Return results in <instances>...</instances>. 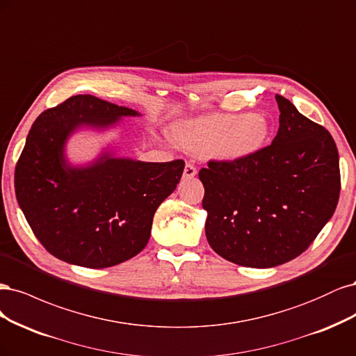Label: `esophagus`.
Returning a JSON list of instances; mask_svg holds the SVG:
<instances>
[{"mask_svg":"<svg viewBox=\"0 0 356 356\" xmlns=\"http://www.w3.org/2000/svg\"><path fill=\"white\" fill-rule=\"evenodd\" d=\"M197 176V167H195L192 163H186L185 171H183V177L185 179H192Z\"/></svg>","mask_w":356,"mask_h":356,"instance_id":"1","label":"esophagus"}]
</instances>
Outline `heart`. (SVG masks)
<instances>
[{"label":"heart","mask_w":356,"mask_h":356,"mask_svg":"<svg viewBox=\"0 0 356 356\" xmlns=\"http://www.w3.org/2000/svg\"><path fill=\"white\" fill-rule=\"evenodd\" d=\"M270 124L261 113H211L180 124L177 143L189 152H205L225 161H243L268 145Z\"/></svg>","instance_id":"heart-1"}]
</instances>
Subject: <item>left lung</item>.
I'll use <instances>...</instances> for the list:
<instances>
[{"label":"left lung","mask_w":356,"mask_h":356,"mask_svg":"<svg viewBox=\"0 0 356 356\" xmlns=\"http://www.w3.org/2000/svg\"><path fill=\"white\" fill-rule=\"evenodd\" d=\"M277 102L270 145L243 161L210 159L198 173L209 244L239 266L273 268L300 256L339 202L334 139L289 99L277 95Z\"/></svg>","instance_id":"left-lung-1"}]
</instances>
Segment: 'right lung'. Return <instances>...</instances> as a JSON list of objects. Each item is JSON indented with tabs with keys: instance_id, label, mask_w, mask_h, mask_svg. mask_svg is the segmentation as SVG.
Wrapping results in <instances>:
<instances>
[{
	"instance_id": "right-lung-1",
	"label": "right lung",
	"mask_w": 356,
	"mask_h": 356,
	"mask_svg": "<svg viewBox=\"0 0 356 356\" xmlns=\"http://www.w3.org/2000/svg\"><path fill=\"white\" fill-rule=\"evenodd\" d=\"M139 115L90 95L45 109L32 124L15 170L16 198L33 235L54 257L100 269L146 247L154 214L180 181L183 159L142 163L103 155L74 168L65 142L79 125L108 127Z\"/></svg>"
}]
</instances>
